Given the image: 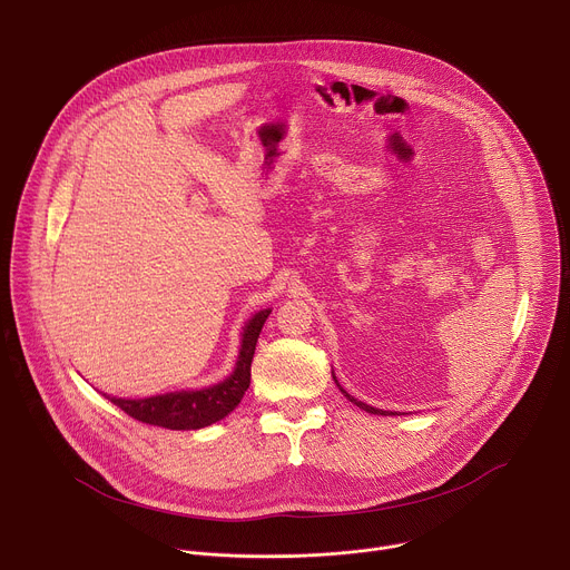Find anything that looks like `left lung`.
<instances>
[{"mask_svg": "<svg viewBox=\"0 0 570 570\" xmlns=\"http://www.w3.org/2000/svg\"><path fill=\"white\" fill-rule=\"evenodd\" d=\"M334 379H336V376H334ZM336 385H338V381H336ZM338 387H341V385H338ZM341 392H343V394H345V396H347V399H350V401H352V403H356V405H358V409H361V411H365V413H372V415H394V413H385V411H379V409H372V405H367V403H363V401H358V399H354V396H352V394H347V392H345V390H343V387H341Z\"/></svg>", "mask_w": 570, "mask_h": 570, "instance_id": "1", "label": "left lung"}]
</instances>
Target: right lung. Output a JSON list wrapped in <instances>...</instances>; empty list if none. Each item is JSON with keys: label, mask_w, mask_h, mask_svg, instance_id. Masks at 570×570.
<instances>
[{"label": "right lung", "mask_w": 570, "mask_h": 570, "mask_svg": "<svg viewBox=\"0 0 570 570\" xmlns=\"http://www.w3.org/2000/svg\"><path fill=\"white\" fill-rule=\"evenodd\" d=\"M268 315H271L268 308L259 311L246 324L236 367L225 381L209 385L205 390H183V392L148 396V399L110 396V401L137 422L171 429V431H196L223 420L236 409L243 394H246V390L250 387L253 356Z\"/></svg>", "instance_id": "add662e5"}]
</instances>
